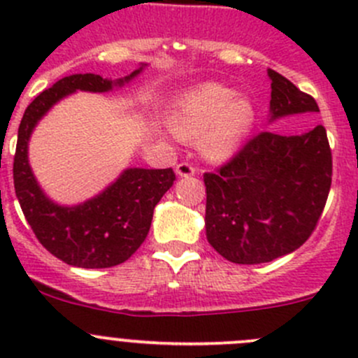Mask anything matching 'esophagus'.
<instances>
[{
    "mask_svg": "<svg viewBox=\"0 0 358 358\" xmlns=\"http://www.w3.org/2000/svg\"><path fill=\"white\" fill-rule=\"evenodd\" d=\"M175 171L178 176H194L196 175V168H194L192 164H189V162H180V164H176Z\"/></svg>",
    "mask_w": 358,
    "mask_h": 358,
    "instance_id": "obj_1",
    "label": "esophagus"
}]
</instances>
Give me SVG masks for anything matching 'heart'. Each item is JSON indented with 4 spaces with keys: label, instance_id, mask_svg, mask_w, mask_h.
<instances>
[{
    "label": "heart",
    "instance_id": "obj_1",
    "mask_svg": "<svg viewBox=\"0 0 358 358\" xmlns=\"http://www.w3.org/2000/svg\"><path fill=\"white\" fill-rule=\"evenodd\" d=\"M232 88L204 83L176 102L171 114L173 131L185 140L202 136V150L211 159L232 156L255 122V109L246 99H236Z\"/></svg>",
    "mask_w": 358,
    "mask_h": 358
}]
</instances>
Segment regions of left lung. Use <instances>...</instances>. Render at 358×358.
Returning a JSON list of instances; mask_svg holds the SVG:
<instances>
[{"mask_svg":"<svg viewBox=\"0 0 358 358\" xmlns=\"http://www.w3.org/2000/svg\"><path fill=\"white\" fill-rule=\"evenodd\" d=\"M270 121L319 112L315 99L268 69ZM333 178L326 128L284 136L262 131L216 171L204 173L206 237L239 265L272 262L306 243Z\"/></svg>","mask_w":358,"mask_h":358,"instance_id":"1","label":"left lung"}]
</instances>
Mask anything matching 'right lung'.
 Returning a JSON list of instances; mask_svg holds the SVG:
<instances>
[{
	"mask_svg": "<svg viewBox=\"0 0 358 358\" xmlns=\"http://www.w3.org/2000/svg\"><path fill=\"white\" fill-rule=\"evenodd\" d=\"M136 69L122 79L99 74H72L39 93L24 112L19 126L13 185L32 232L53 256L81 268H109L124 263L149 234L154 208L176 180L171 168H129L93 199L78 206H60L39 189L27 161V143L39 119L59 100L76 90L103 93L131 81Z\"/></svg>",
	"mask_w": 358,
	"mask_h": 358,
	"instance_id": "right-lung-1",
	"label": "right lung"
}]
</instances>
